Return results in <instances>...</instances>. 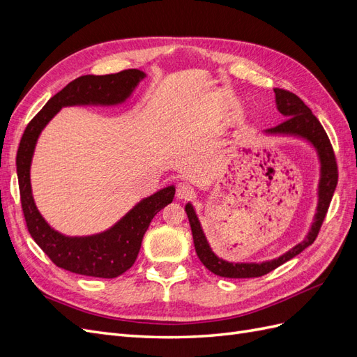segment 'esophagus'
Masks as SVG:
<instances>
[{"instance_id": "34e87169", "label": "esophagus", "mask_w": 357, "mask_h": 357, "mask_svg": "<svg viewBox=\"0 0 357 357\" xmlns=\"http://www.w3.org/2000/svg\"><path fill=\"white\" fill-rule=\"evenodd\" d=\"M193 195V188L188 181H180L176 189V197L177 199H186Z\"/></svg>"}]
</instances>
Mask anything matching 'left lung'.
I'll return each instance as SVG.
<instances>
[{
  "label": "left lung",
  "instance_id": "left-lung-1",
  "mask_svg": "<svg viewBox=\"0 0 357 357\" xmlns=\"http://www.w3.org/2000/svg\"><path fill=\"white\" fill-rule=\"evenodd\" d=\"M275 92V104L278 112L282 113L286 121L280 125L266 129V134H283V135H295L305 138L314 146L320 159V181H319V204L317 213L314 215V222L311 225V229L305 240L296 244L294 248H290L287 253L280 256L273 261H266L261 264H234L226 262L223 259L218 257L205 238L202 232L201 223L197 218V213L193 210L190 204L186 205L188 219L190 223V229L193 235V244L199 257V261L204 266L210 269L215 275L226 277V278H252V277H262L268 273L274 271L275 268L290 261L291 257L299 255L302 250H305L308 245L314 243L317 238L321 223L326 218L329 204L332 201L335 188L338 183V167L335 160V153L329 138L323 129L321 123L317 121V117L311 113V110L304 104L299 96L284 89H274Z\"/></svg>",
  "mask_w": 357,
  "mask_h": 357
}]
</instances>
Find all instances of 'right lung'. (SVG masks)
Masks as SVG:
<instances>
[{
	"mask_svg": "<svg viewBox=\"0 0 357 357\" xmlns=\"http://www.w3.org/2000/svg\"><path fill=\"white\" fill-rule=\"evenodd\" d=\"M146 74L123 70L105 75H82L59 91L34 116L20 138L16 168L20 202L28 231L50 261L70 273L114 278L135 262L150 222L165 205L172 202L176 189L168 186L144 198L109 231L91 236H66L52 229L38 213L31 192L29 168L37 138L50 119L67 105H114L123 102Z\"/></svg>",
	"mask_w": 357,
	"mask_h": 357,
	"instance_id": "add662e5",
	"label": "right lung"
}]
</instances>
